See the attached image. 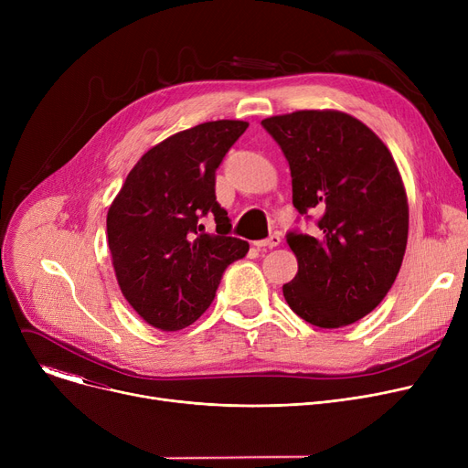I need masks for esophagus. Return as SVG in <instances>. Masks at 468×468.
I'll use <instances>...</instances> for the list:
<instances>
[{"mask_svg":"<svg viewBox=\"0 0 468 468\" xmlns=\"http://www.w3.org/2000/svg\"><path fill=\"white\" fill-rule=\"evenodd\" d=\"M279 242H281V237L277 233H273L263 240H256L254 247H258V249H275V247H279Z\"/></svg>","mask_w":468,"mask_h":468,"instance_id":"34e87169","label":"esophagus"}]
</instances>
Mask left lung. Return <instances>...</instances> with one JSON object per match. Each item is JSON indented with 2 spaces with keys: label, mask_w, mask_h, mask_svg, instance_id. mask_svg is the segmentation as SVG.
Instances as JSON below:
<instances>
[{
  "label": "left lung",
  "mask_w": 468,
  "mask_h": 468,
  "mask_svg": "<svg viewBox=\"0 0 468 468\" xmlns=\"http://www.w3.org/2000/svg\"><path fill=\"white\" fill-rule=\"evenodd\" d=\"M292 176V203L314 235L286 242L298 273L282 286L290 309L318 328H341L372 313L395 282L408 242L406 189L387 145L358 119L334 110L267 117Z\"/></svg>",
  "instance_id": "8db88e82"
}]
</instances>
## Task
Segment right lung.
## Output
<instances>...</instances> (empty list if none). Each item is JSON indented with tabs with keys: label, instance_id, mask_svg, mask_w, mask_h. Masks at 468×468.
I'll list each match as a JSON object with an SVG mask.
<instances>
[{
	"label": "right lung",
	"instance_id": "add662e5",
	"mask_svg": "<svg viewBox=\"0 0 468 468\" xmlns=\"http://www.w3.org/2000/svg\"><path fill=\"white\" fill-rule=\"evenodd\" d=\"M249 129L247 121H208L145 152L108 210V247L122 296L147 324L176 332L212 303L221 275L247 256L229 237L231 221L216 201V170ZM212 215L217 235L200 219Z\"/></svg>",
	"mask_w": 468,
	"mask_h": 468
}]
</instances>
